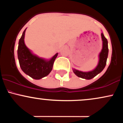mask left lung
I'll return each instance as SVG.
<instances>
[{"label": "left lung", "instance_id": "8db88e82", "mask_svg": "<svg viewBox=\"0 0 123 123\" xmlns=\"http://www.w3.org/2000/svg\"><path fill=\"white\" fill-rule=\"evenodd\" d=\"M101 37H102V49L101 50V53H99V62L98 65L97 66V67L94 70L90 72H87L80 71V70L73 69V72L78 77L85 79L87 80L91 79L94 78L99 73H101L103 69L105 68L108 56V42L107 39L104 36L103 33H101Z\"/></svg>", "mask_w": 123, "mask_h": 123}]
</instances>
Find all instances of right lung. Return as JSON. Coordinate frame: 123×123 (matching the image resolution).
<instances>
[{
  "label": "right lung",
  "mask_w": 123,
  "mask_h": 123,
  "mask_svg": "<svg viewBox=\"0 0 123 123\" xmlns=\"http://www.w3.org/2000/svg\"><path fill=\"white\" fill-rule=\"evenodd\" d=\"M26 29V28L22 33L18 43L17 54L19 65L25 74L34 79L39 80L47 76L51 72L58 53L55 54L50 60L39 58L32 54L24 42Z\"/></svg>",
  "instance_id": "obj_1"
}]
</instances>
